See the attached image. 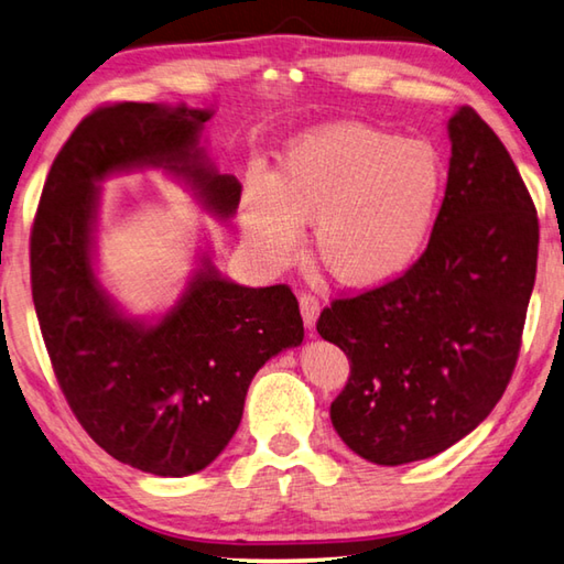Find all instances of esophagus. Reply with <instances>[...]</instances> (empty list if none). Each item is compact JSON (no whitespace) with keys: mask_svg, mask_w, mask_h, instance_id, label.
<instances>
[{"mask_svg":"<svg viewBox=\"0 0 564 564\" xmlns=\"http://www.w3.org/2000/svg\"><path fill=\"white\" fill-rule=\"evenodd\" d=\"M300 310H302L304 326H306V328H314L318 310H322V304H318L316 296L310 294V292H302V294H300Z\"/></svg>","mask_w":564,"mask_h":564,"instance_id":"1","label":"esophagus"}]
</instances>
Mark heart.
I'll use <instances>...</instances> for the list:
<instances>
[{
  "mask_svg": "<svg viewBox=\"0 0 564 564\" xmlns=\"http://www.w3.org/2000/svg\"><path fill=\"white\" fill-rule=\"evenodd\" d=\"M444 191L432 144L364 122H336L286 147L274 182L252 174L242 230L270 264H286L316 220L318 262L348 286H378L410 270L427 246Z\"/></svg>",
  "mask_w": 564,
  "mask_h": 564,
  "instance_id": "b5f03b06",
  "label": "heart"
}]
</instances>
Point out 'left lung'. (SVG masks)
<instances>
[{
    "label": "left lung",
    "mask_w": 564,
    "mask_h": 564,
    "mask_svg": "<svg viewBox=\"0 0 564 564\" xmlns=\"http://www.w3.org/2000/svg\"><path fill=\"white\" fill-rule=\"evenodd\" d=\"M447 191L427 248L400 278L338 296L316 332L350 376L332 402L348 449L400 466L449 449L488 417L523 344L538 210L479 112L449 120Z\"/></svg>",
    "instance_id": "left-lung-1"
}]
</instances>
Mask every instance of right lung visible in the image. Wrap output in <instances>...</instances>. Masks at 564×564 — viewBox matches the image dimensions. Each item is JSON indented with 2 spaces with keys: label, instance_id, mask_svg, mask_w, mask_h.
<instances>
[{
  "label": "right lung",
  "instance_id": "right-lung-1",
  "mask_svg": "<svg viewBox=\"0 0 564 564\" xmlns=\"http://www.w3.org/2000/svg\"><path fill=\"white\" fill-rule=\"evenodd\" d=\"M210 110L108 102L85 115L51 164L31 226V296L53 373L90 440L117 462L188 476L236 434L254 373L300 346L304 324L286 284L240 286L206 268L154 326L115 312L90 264L95 182L134 164L188 176L230 216L240 184L198 150Z\"/></svg>",
  "mask_w": 564,
  "mask_h": 564
}]
</instances>
